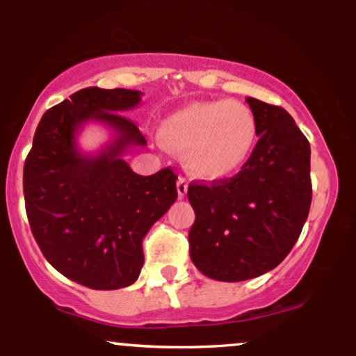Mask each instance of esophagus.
I'll return each mask as SVG.
<instances>
[{"label": "esophagus", "mask_w": 356, "mask_h": 356, "mask_svg": "<svg viewBox=\"0 0 356 356\" xmlns=\"http://www.w3.org/2000/svg\"><path fill=\"white\" fill-rule=\"evenodd\" d=\"M177 194L181 199L186 197V194H187V181L184 177L177 179Z\"/></svg>", "instance_id": "1"}]
</instances>
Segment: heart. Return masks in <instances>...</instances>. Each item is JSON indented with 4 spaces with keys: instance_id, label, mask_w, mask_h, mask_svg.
Wrapping results in <instances>:
<instances>
[{
    "instance_id": "obj_1",
    "label": "heart",
    "mask_w": 356,
    "mask_h": 356,
    "mask_svg": "<svg viewBox=\"0 0 356 356\" xmlns=\"http://www.w3.org/2000/svg\"><path fill=\"white\" fill-rule=\"evenodd\" d=\"M159 140L184 155L192 174L218 181L241 172L251 161L259 125L252 110L241 102H194L162 122Z\"/></svg>"
}]
</instances>
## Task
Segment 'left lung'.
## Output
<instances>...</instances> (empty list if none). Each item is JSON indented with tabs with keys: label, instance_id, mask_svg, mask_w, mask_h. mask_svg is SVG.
Listing matches in <instances>:
<instances>
[{
	"label": "left lung",
	"instance_id": "left-lung-1",
	"mask_svg": "<svg viewBox=\"0 0 356 356\" xmlns=\"http://www.w3.org/2000/svg\"><path fill=\"white\" fill-rule=\"evenodd\" d=\"M246 102L259 125L251 161L234 177L192 182L187 191L195 212L192 263L226 283L275 269L300 238L312 206L308 138L284 108L252 97Z\"/></svg>",
	"mask_w": 356,
	"mask_h": 356
}]
</instances>
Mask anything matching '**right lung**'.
Masks as SVG:
<instances>
[{
  "mask_svg": "<svg viewBox=\"0 0 356 356\" xmlns=\"http://www.w3.org/2000/svg\"><path fill=\"white\" fill-rule=\"evenodd\" d=\"M142 92L88 87L44 112L24 161L23 192L31 232L56 271L92 289L136 283L144 266L142 241L177 199L175 175H138L122 159L147 145L122 112ZM87 121L110 126L114 140L83 154L76 134Z\"/></svg>",
  "mask_w": 356,
  "mask_h": 356,
  "instance_id": "1",
  "label": "right lung"
}]
</instances>
